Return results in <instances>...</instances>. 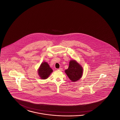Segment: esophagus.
<instances>
[{
  "instance_id": "obj_1",
  "label": "esophagus",
  "mask_w": 120,
  "mask_h": 120,
  "mask_svg": "<svg viewBox=\"0 0 120 120\" xmlns=\"http://www.w3.org/2000/svg\"><path fill=\"white\" fill-rule=\"evenodd\" d=\"M58 70H60V71H62V68H59V69H58Z\"/></svg>"
}]
</instances>
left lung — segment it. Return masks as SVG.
<instances>
[{
	"instance_id": "1",
	"label": "left lung",
	"mask_w": 120,
	"mask_h": 120,
	"mask_svg": "<svg viewBox=\"0 0 120 120\" xmlns=\"http://www.w3.org/2000/svg\"><path fill=\"white\" fill-rule=\"evenodd\" d=\"M82 71L83 70L81 65L74 60L69 62L68 69L65 70V73L73 82L76 81L81 78Z\"/></svg>"
}]
</instances>
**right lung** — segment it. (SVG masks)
Returning <instances> with one entry per match:
<instances>
[{
    "label": "right lung",
    "mask_w": 120,
    "mask_h": 120,
    "mask_svg": "<svg viewBox=\"0 0 120 120\" xmlns=\"http://www.w3.org/2000/svg\"><path fill=\"white\" fill-rule=\"evenodd\" d=\"M52 69L49 66V65L45 62L42 63L38 69V74L42 79H46L52 72Z\"/></svg>",
    "instance_id": "right-lung-1"
}]
</instances>
